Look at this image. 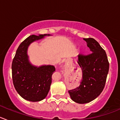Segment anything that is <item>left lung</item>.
Segmentation results:
<instances>
[{
	"instance_id": "left-lung-1",
	"label": "left lung",
	"mask_w": 120,
	"mask_h": 120,
	"mask_svg": "<svg viewBox=\"0 0 120 120\" xmlns=\"http://www.w3.org/2000/svg\"><path fill=\"white\" fill-rule=\"evenodd\" d=\"M92 52L78 55V64L82 78L78 87L68 91L71 98L77 103L93 101L101 94L105 86L109 63L105 50L93 38H83Z\"/></svg>"
}]
</instances>
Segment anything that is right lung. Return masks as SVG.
<instances>
[{
    "mask_svg": "<svg viewBox=\"0 0 120 120\" xmlns=\"http://www.w3.org/2000/svg\"><path fill=\"white\" fill-rule=\"evenodd\" d=\"M47 35H32L20 44L12 62V77L15 89L22 98L30 101H39L45 98L55 71L53 65L37 67L28 60L27 50L31 43Z\"/></svg>",
    "mask_w": 120,
    "mask_h": 120,
    "instance_id": "add662e5",
    "label": "right lung"
}]
</instances>
